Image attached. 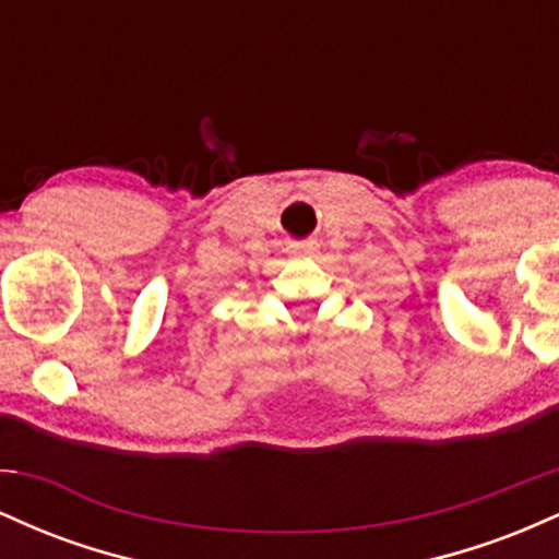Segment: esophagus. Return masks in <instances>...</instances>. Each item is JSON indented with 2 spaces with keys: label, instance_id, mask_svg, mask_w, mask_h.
Here are the masks:
<instances>
[{
  "label": "esophagus",
  "instance_id": "34e87169",
  "mask_svg": "<svg viewBox=\"0 0 559 559\" xmlns=\"http://www.w3.org/2000/svg\"><path fill=\"white\" fill-rule=\"evenodd\" d=\"M318 252V241H294L288 243V254L292 258H312Z\"/></svg>",
  "mask_w": 559,
  "mask_h": 559
}]
</instances>
